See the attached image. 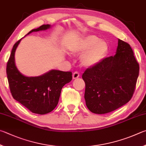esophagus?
Masks as SVG:
<instances>
[{
	"mask_svg": "<svg viewBox=\"0 0 146 146\" xmlns=\"http://www.w3.org/2000/svg\"><path fill=\"white\" fill-rule=\"evenodd\" d=\"M80 77V74H79L78 72H74L73 73V75H72V78L74 80H75V79H77Z\"/></svg>",
	"mask_w": 146,
	"mask_h": 146,
	"instance_id": "esophagus-1",
	"label": "esophagus"
}]
</instances>
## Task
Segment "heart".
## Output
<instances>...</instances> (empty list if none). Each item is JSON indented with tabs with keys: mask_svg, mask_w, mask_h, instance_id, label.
I'll return each mask as SVG.
<instances>
[{
	"mask_svg": "<svg viewBox=\"0 0 146 146\" xmlns=\"http://www.w3.org/2000/svg\"><path fill=\"white\" fill-rule=\"evenodd\" d=\"M73 54H82L81 63L86 68L97 66L103 61L108 52V43L96 35H87L78 40L70 47Z\"/></svg>",
	"mask_w": 146,
	"mask_h": 146,
	"instance_id": "1",
	"label": "heart"
}]
</instances>
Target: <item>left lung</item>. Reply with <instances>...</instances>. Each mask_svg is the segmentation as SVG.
<instances>
[{
	"instance_id": "8db88e82",
	"label": "left lung",
	"mask_w": 146,
	"mask_h": 146,
	"mask_svg": "<svg viewBox=\"0 0 146 146\" xmlns=\"http://www.w3.org/2000/svg\"><path fill=\"white\" fill-rule=\"evenodd\" d=\"M139 73V65L131 47L119 39L115 55L87 68L82 76L89 110L104 114L128 103L134 93Z\"/></svg>"
}]
</instances>
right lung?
<instances>
[{
    "label": "right lung",
    "mask_w": 146,
    "mask_h": 146,
    "mask_svg": "<svg viewBox=\"0 0 146 146\" xmlns=\"http://www.w3.org/2000/svg\"><path fill=\"white\" fill-rule=\"evenodd\" d=\"M51 27L49 24L43 25L32 29L25 36L33 32L47 30ZM22 39L13 45L7 63L6 73L10 91L15 100L33 113H48L57 106L63 86L72 79V72L50 70L35 77L22 74L17 68L15 60V51Z\"/></svg>",
    "instance_id": "obj_1"
}]
</instances>
